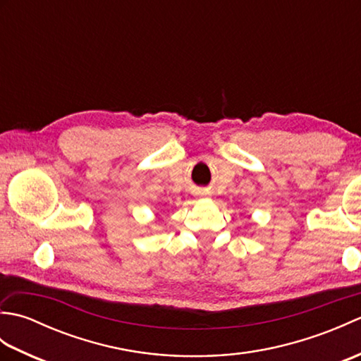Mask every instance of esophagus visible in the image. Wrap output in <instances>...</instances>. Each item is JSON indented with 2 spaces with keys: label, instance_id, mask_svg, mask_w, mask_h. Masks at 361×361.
Masks as SVG:
<instances>
[{
  "label": "esophagus",
  "instance_id": "obj_1",
  "mask_svg": "<svg viewBox=\"0 0 361 361\" xmlns=\"http://www.w3.org/2000/svg\"><path fill=\"white\" fill-rule=\"evenodd\" d=\"M200 195H203V197H204V195H208V194H206V192H200Z\"/></svg>",
  "mask_w": 361,
  "mask_h": 361
}]
</instances>
